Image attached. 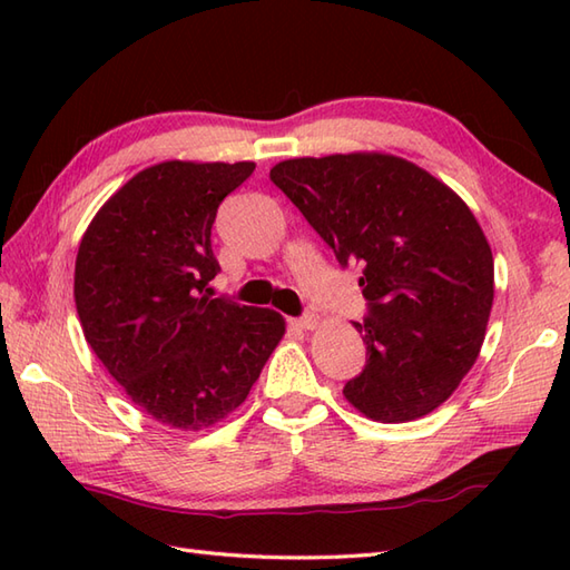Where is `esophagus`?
<instances>
[{"mask_svg":"<svg viewBox=\"0 0 570 570\" xmlns=\"http://www.w3.org/2000/svg\"><path fill=\"white\" fill-rule=\"evenodd\" d=\"M294 325H298L301 331H313L318 325V316L316 313H304V316L294 321Z\"/></svg>","mask_w":570,"mask_h":570,"instance_id":"1","label":"esophagus"}]
</instances>
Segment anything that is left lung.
<instances>
[{"mask_svg":"<svg viewBox=\"0 0 570 570\" xmlns=\"http://www.w3.org/2000/svg\"><path fill=\"white\" fill-rule=\"evenodd\" d=\"M269 178L343 266L357 264L367 362L345 399L372 421L431 414L475 365L494 298L488 237L463 198L392 154L288 159Z\"/></svg>","mask_w":570,"mask_h":570,"instance_id":"left-lung-1","label":"left lung"}]
</instances>
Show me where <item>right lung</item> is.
<instances>
[{"instance_id": "add662e5", "label": "right lung", "mask_w": 570, "mask_h": 570, "mask_svg": "<svg viewBox=\"0 0 570 570\" xmlns=\"http://www.w3.org/2000/svg\"><path fill=\"white\" fill-rule=\"evenodd\" d=\"M252 161L144 168L85 229L76 308L85 341L144 414L200 431L245 402L286 323L272 308L210 298V229Z\"/></svg>"}]
</instances>
